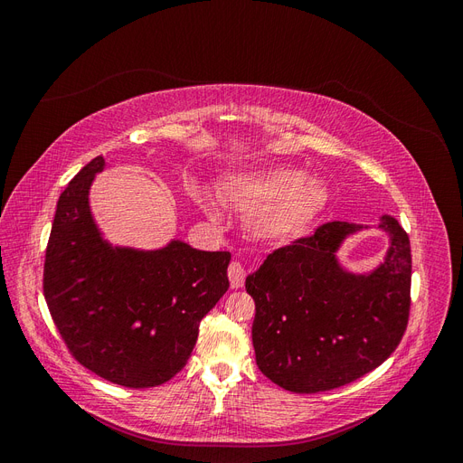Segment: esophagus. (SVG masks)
I'll list each match as a JSON object with an SVG mask.
<instances>
[{
  "label": "esophagus",
  "instance_id": "1",
  "mask_svg": "<svg viewBox=\"0 0 463 463\" xmlns=\"http://www.w3.org/2000/svg\"><path fill=\"white\" fill-rule=\"evenodd\" d=\"M228 278L232 288H241L245 282V269L240 260H232L228 266Z\"/></svg>",
  "mask_w": 463,
  "mask_h": 463
}]
</instances>
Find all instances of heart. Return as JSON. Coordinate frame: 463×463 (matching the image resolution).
<instances>
[{"instance_id": "heart-1", "label": "heart", "mask_w": 463, "mask_h": 463, "mask_svg": "<svg viewBox=\"0 0 463 463\" xmlns=\"http://www.w3.org/2000/svg\"><path fill=\"white\" fill-rule=\"evenodd\" d=\"M220 197L250 214L247 228L264 241H288L311 226L326 204V189L317 179L305 177L293 167H266L232 177L220 189ZM214 213L213 203L204 199Z\"/></svg>"}]
</instances>
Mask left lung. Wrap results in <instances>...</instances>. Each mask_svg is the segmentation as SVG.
Segmentation results:
<instances>
[{
	"instance_id": "left-lung-1",
	"label": "left lung",
	"mask_w": 463,
	"mask_h": 463,
	"mask_svg": "<svg viewBox=\"0 0 463 463\" xmlns=\"http://www.w3.org/2000/svg\"><path fill=\"white\" fill-rule=\"evenodd\" d=\"M381 228L392 245L367 276L344 272L334 255L359 226L326 222L274 249L247 278L257 365L274 384L298 394L334 390L394 354L410 320L411 245L392 216Z\"/></svg>"
}]
</instances>
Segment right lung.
I'll use <instances>...</instances> for the list:
<instances>
[{"mask_svg": "<svg viewBox=\"0 0 463 463\" xmlns=\"http://www.w3.org/2000/svg\"><path fill=\"white\" fill-rule=\"evenodd\" d=\"M96 156L69 181L55 208L44 298L61 340L82 367L125 388H152L185 367L203 317L228 291V250L172 241L160 250L102 241L89 189Z\"/></svg>", "mask_w": 463, "mask_h": 463, "instance_id": "obj_1", "label": "right lung"}]
</instances>
